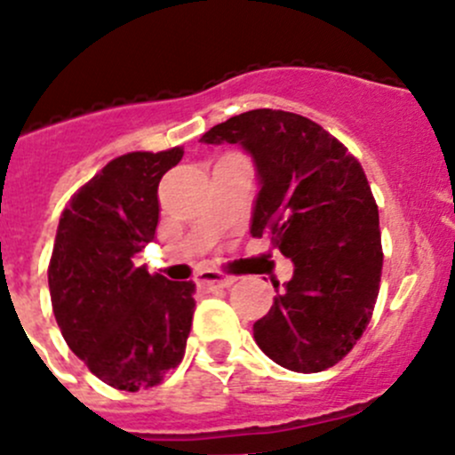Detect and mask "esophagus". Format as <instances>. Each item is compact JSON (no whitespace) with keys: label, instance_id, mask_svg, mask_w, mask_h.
Listing matches in <instances>:
<instances>
[{"label":"esophagus","instance_id":"1","mask_svg":"<svg viewBox=\"0 0 455 455\" xmlns=\"http://www.w3.org/2000/svg\"><path fill=\"white\" fill-rule=\"evenodd\" d=\"M234 281H236V276H221V274L217 272H201L199 278H196V283H199L201 287H208V290H214V287H232Z\"/></svg>","mask_w":455,"mask_h":455}]
</instances>
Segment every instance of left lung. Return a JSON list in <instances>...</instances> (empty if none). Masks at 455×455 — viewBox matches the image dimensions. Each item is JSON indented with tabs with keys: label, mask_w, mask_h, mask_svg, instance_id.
<instances>
[{
	"label": "left lung",
	"mask_w": 455,
	"mask_h": 455,
	"mask_svg": "<svg viewBox=\"0 0 455 455\" xmlns=\"http://www.w3.org/2000/svg\"><path fill=\"white\" fill-rule=\"evenodd\" d=\"M201 143H238L260 179L251 236L267 234L294 276L254 323L256 345L291 371L343 361L374 314L380 290L379 205L347 148L303 115L272 108L214 125Z\"/></svg>",
	"instance_id": "1"
}]
</instances>
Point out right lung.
I'll return each mask as SVG.
<instances>
[{"instance_id": "obj_1", "label": "right lung", "mask_w": 455, "mask_h": 455, "mask_svg": "<svg viewBox=\"0 0 455 455\" xmlns=\"http://www.w3.org/2000/svg\"><path fill=\"white\" fill-rule=\"evenodd\" d=\"M183 148L128 152L70 196L48 265L61 336L106 385L139 391L181 363L195 314V283L134 265L155 238L159 181Z\"/></svg>"}]
</instances>
